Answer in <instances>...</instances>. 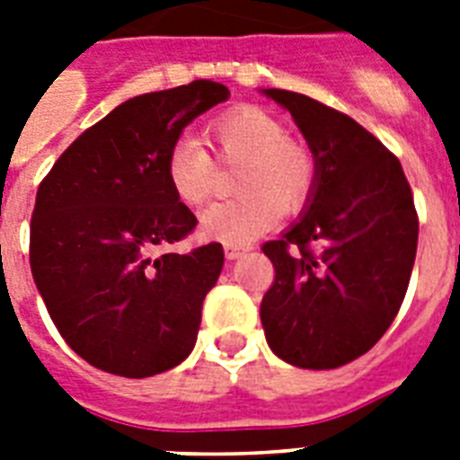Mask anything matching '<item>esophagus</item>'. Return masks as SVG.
Masks as SVG:
<instances>
[{
  "label": "esophagus",
  "instance_id": "34e87169",
  "mask_svg": "<svg viewBox=\"0 0 460 460\" xmlns=\"http://www.w3.org/2000/svg\"><path fill=\"white\" fill-rule=\"evenodd\" d=\"M243 252H248V248H245V245H231V243L224 245V255H226V260L241 258Z\"/></svg>",
  "mask_w": 460,
  "mask_h": 460
}]
</instances>
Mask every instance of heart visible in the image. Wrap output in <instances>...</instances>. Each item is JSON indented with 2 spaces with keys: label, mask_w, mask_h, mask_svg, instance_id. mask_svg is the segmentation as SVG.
<instances>
[{
  "label": "heart",
  "mask_w": 460,
  "mask_h": 460,
  "mask_svg": "<svg viewBox=\"0 0 460 460\" xmlns=\"http://www.w3.org/2000/svg\"><path fill=\"white\" fill-rule=\"evenodd\" d=\"M217 153L238 166L234 186L241 195L217 202L200 217L202 236L231 245L251 243L265 234L279 212L305 205L314 183L313 157L288 140L284 124L255 107L229 111L209 126ZM166 183L176 200L198 208L215 186V162L195 136H181L164 159Z\"/></svg>",
  "instance_id": "1"
}]
</instances>
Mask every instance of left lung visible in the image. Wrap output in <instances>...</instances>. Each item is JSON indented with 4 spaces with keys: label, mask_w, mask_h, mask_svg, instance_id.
I'll return each mask as SVG.
<instances>
[{
    "label": "left lung",
    "mask_w": 460,
    "mask_h": 460,
    "mask_svg": "<svg viewBox=\"0 0 460 460\" xmlns=\"http://www.w3.org/2000/svg\"><path fill=\"white\" fill-rule=\"evenodd\" d=\"M260 93L294 117L314 162L301 217L262 245L274 284L260 320L274 356L332 370L367 353L399 313L418 251L413 193L358 121L291 90Z\"/></svg>",
    "instance_id": "left-lung-1"
}]
</instances>
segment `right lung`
Masks as SVG:
<instances>
[{"mask_svg":"<svg viewBox=\"0 0 460 460\" xmlns=\"http://www.w3.org/2000/svg\"><path fill=\"white\" fill-rule=\"evenodd\" d=\"M229 95L222 83L193 81L126 100L40 183L32 279L59 334L93 367L140 379L190 356L224 251L157 255L198 224L166 183L164 159L195 117Z\"/></svg>","mask_w":460,"mask_h":460,"instance_id":"1","label":"right lung"}]
</instances>
